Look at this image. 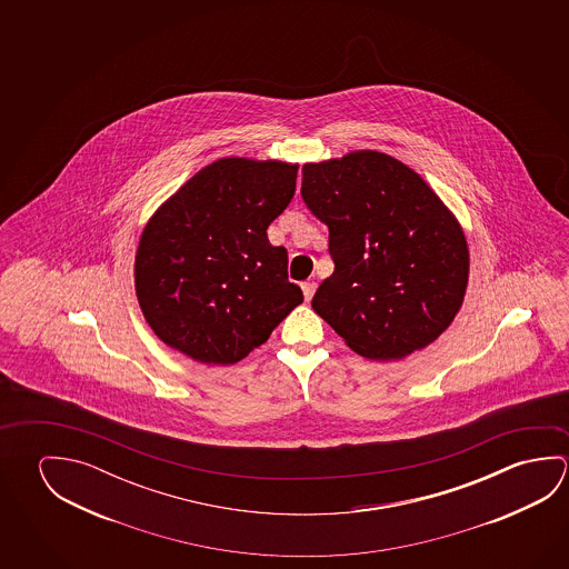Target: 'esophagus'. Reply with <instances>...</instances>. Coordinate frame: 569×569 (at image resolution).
Returning <instances> with one entry per match:
<instances>
[{"mask_svg": "<svg viewBox=\"0 0 569 569\" xmlns=\"http://www.w3.org/2000/svg\"><path fill=\"white\" fill-rule=\"evenodd\" d=\"M301 289H303V298H306V301H309V299L313 298V293H316L317 283L316 281H303Z\"/></svg>", "mask_w": 569, "mask_h": 569, "instance_id": "obj_1", "label": "esophagus"}]
</instances>
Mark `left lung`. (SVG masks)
Segmentation results:
<instances>
[{"label":"left lung","instance_id":"8db88e82","mask_svg":"<svg viewBox=\"0 0 569 569\" xmlns=\"http://www.w3.org/2000/svg\"><path fill=\"white\" fill-rule=\"evenodd\" d=\"M301 196L329 228L333 273L311 306L355 353L402 359L458 313L468 243L457 218L401 160L377 150L303 167Z\"/></svg>","mask_w":569,"mask_h":569}]
</instances>
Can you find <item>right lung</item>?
Returning <instances> with one entry per match:
<instances>
[{"label": "right lung", "instance_id": "right-lung-1", "mask_svg": "<svg viewBox=\"0 0 569 569\" xmlns=\"http://www.w3.org/2000/svg\"><path fill=\"white\" fill-rule=\"evenodd\" d=\"M296 178L298 164L280 160H216L152 214L134 288L160 341L200 363H238L303 301L288 250L266 232Z\"/></svg>", "mask_w": 569, "mask_h": 569}]
</instances>
